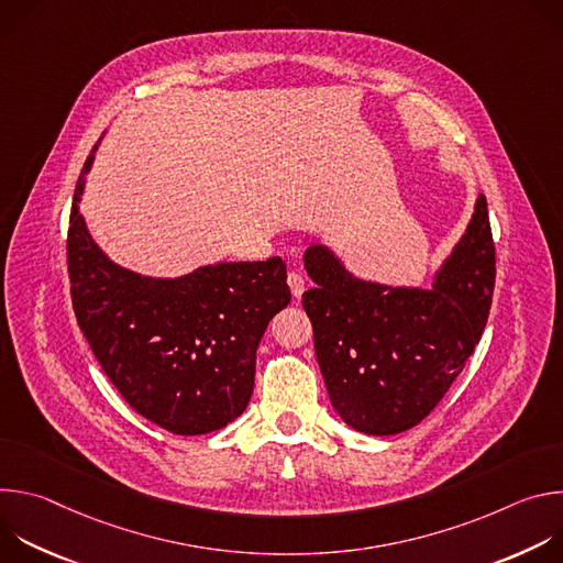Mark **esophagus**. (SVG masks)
<instances>
[{
  "label": "esophagus",
  "mask_w": 563,
  "mask_h": 563,
  "mask_svg": "<svg viewBox=\"0 0 563 563\" xmlns=\"http://www.w3.org/2000/svg\"><path fill=\"white\" fill-rule=\"evenodd\" d=\"M287 283H289V289H291L294 298H300L302 291H305V278H302V274L289 272V274H287Z\"/></svg>",
  "instance_id": "obj_1"
}]
</instances>
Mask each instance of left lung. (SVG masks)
<instances>
[{"label": "left lung", "mask_w": 563, "mask_h": 563, "mask_svg": "<svg viewBox=\"0 0 563 563\" xmlns=\"http://www.w3.org/2000/svg\"><path fill=\"white\" fill-rule=\"evenodd\" d=\"M302 294L313 350L339 417L372 437L421 423L465 367L488 323L495 245L486 196L432 287L356 278L325 245H309Z\"/></svg>", "instance_id": "1"}]
</instances>
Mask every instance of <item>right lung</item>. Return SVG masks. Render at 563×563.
I'll return each mask as SVG.
<instances>
[{
  "instance_id": "right-lung-1",
  "label": "right lung",
  "mask_w": 563,
  "mask_h": 563,
  "mask_svg": "<svg viewBox=\"0 0 563 563\" xmlns=\"http://www.w3.org/2000/svg\"><path fill=\"white\" fill-rule=\"evenodd\" d=\"M96 151L75 187L66 243L77 325L137 415L183 437L220 430L250 404L258 343L291 300L287 265L216 263L178 278L115 265L79 213Z\"/></svg>"
}]
</instances>
